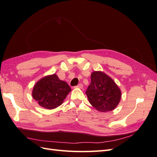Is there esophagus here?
Returning a JSON list of instances; mask_svg holds the SVG:
<instances>
[{
	"label": "esophagus",
	"instance_id": "obj_1",
	"mask_svg": "<svg viewBox=\"0 0 157 157\" xmlns=\"http://www.w3.org/2000/svg\"><path fill=\"white\" fill-rule=\"evenodd\" d=\"M83 84H82V83H79V84H78V85L77 86H75V87H77V88H80V89H82V88H83Z\"/></svg>",
	"mask_w": 157,
	"mask_h": 157
}]
</instances>
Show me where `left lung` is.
<instances>
[{"instance_id": "left-lung-1", "label": "left lung", "mask_w": 157, "mask_h": 157, "mask_svg": "<svg viewBox=\"0 0 157 157\" xmlns=\"http://www.w3.org/2000/svg\"><path fill=\"white\" fill-rule=\"evenodd\" d=\"M86 94L91 105L101 112L115 109L121 98V91L113 79L100 71L91 74V83Z\"/></svg>"}]
</instances>
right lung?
<instances>
[{
	"label": "right lung",
	"mask_w": 157,
	"mask_h": 157,
	"mask_svg": "<svg viewBox=\"0 0 157 157\" xmlns=\"http://www.w3.org/2000/svg\"><path fill=\"white\" fill-rule=\"evenodd\" d=\"M70 91L68 84L54 74L40 79L34 85L32 95L40 106L53 109L62 105Z\"/></svg>",
	"instance_id": "obj_1"
}]
</instances>
